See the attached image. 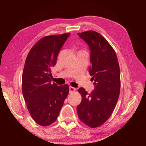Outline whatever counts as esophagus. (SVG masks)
<instances>
[{
    "instance_id": "1",
    "label": "esophagus",
    "mask_w": 146,
    "mask_h": 146,
    "mask_svg": "<svg viewBox=\"0 0 146 146\" xmlns=\"http://www.w3.org/2000/svg\"><path fill=\"white\" fill-rule=\"evenodd\" d=\"M69 90H70V93L74 92L76 90V88H74V87H72V86H70V87H69Z\"/></svg>"
}]
</instances>
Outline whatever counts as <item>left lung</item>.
Wrapping results in <instances>:
<instances>
[{
	"instance_id": "left-lung-1",
	"label": "left lung",
	"mask_w": 146,
	"mask_h": 146,
	"mask_svg": "<svg viewBox=\"0 0 146 146\" xmlns=\"http://www.w3.org/2000/svg\"><path fill=\"white\" fill-rule=\"evenodd\" d=\"M78 35L90 51L89 73L95 89L90 94L83 88L78 89L82 100L77 113L82 122L95 128L106 122L115 107L120 94V68L114 49L100 34L88 31Z\"/></svg>"
}]
</instances>
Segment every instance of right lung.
<instances>
[{
	"mask_svg": "<svg viewBox=\"0 0 146 146\" xmlns=\"http://www.w3.org/2000/svg\"><path fill=\"white\" fill-rule=\"evenodd\" d=\"M70 33L45 36L33 46L24 64L22 86L27 107L33 120L41 126L56 120L69 93L68 85L51 83L52 68Z\"/></svg>",
	"mask_w": 146,
	"mask_h": 146,
	"instance_id": "obj_1",
	"label": "right lung"
}]
</instances>
